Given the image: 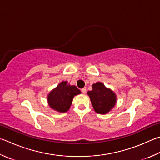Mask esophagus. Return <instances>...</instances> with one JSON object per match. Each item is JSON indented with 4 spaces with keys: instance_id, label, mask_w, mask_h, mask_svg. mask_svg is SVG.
<instances>
[{
    "instance_id": "obj_1",
    "label": "esophagus",
    "mask_w": 160,
    "mask_h": 160,
    "mask_svg": "<svg viewBox=\"0 0 160 160\" xmlns=\"http://www.w3.org/2000/svg\"><path fill=\"white\" fill-rule=\"evenodd\" d=\"M81 92H82V94H85L86 92H87V89L85 88H82V89H81Z\"/></svg>"
}]
</instances>
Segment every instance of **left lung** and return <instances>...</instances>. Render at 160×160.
I'll list each match as a JSON object with an SVG mask.
<instances>
[{"label":"left lung","mask_w":160,"mask_h":160,"mask_svg":"<svg viewBox=\"0 0 160 160\" xmlns=\"http://www.w3.org/2000/svg\"><path fill=\"white\" fill-rule=\"evenodd\" d=\"M94 110L99 114H106L116 103L115 93L98 82L92 85V90L88 92Z\"/></svg>","instance_id":"left-lung-1"}]
</instances>
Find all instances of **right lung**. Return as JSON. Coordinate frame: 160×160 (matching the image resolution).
<instances>
[{
  "label": "right lung",
  "instance_id": "add662e5",
  "mask_svg": "<svg viewBox=\"0 0 160 160\" xmlns=\"http://www.w3.org/2000/svg\"><path fill=\"white\" fill-rule=\"evenodd\" d=\"M80 93L76 86L68 85L66 81H63L49 94V106L57 111L65 112L70 108L74 96Z\"/></svg>",
  "mask_w": 160,
  "mask_h": 160
}]
</instances>
